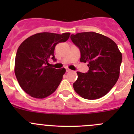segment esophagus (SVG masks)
<instances>
[{
  "instance_id": "esophagus-1",
  "label": "esophagus",
  "mask_w": 134,
  "mask_h": 134,
  "mask_svg": "<svg viewBox=\"0 0 134 134\" xmlns=\"http://www.w3.org/2000/svg\"><path fill=\"white\" fill-rule=\"evenodd\" d=\"M66 71H67V72H71V71H71V69H69L67 68H67H66Z\"/></svg>"
}]
</instances>
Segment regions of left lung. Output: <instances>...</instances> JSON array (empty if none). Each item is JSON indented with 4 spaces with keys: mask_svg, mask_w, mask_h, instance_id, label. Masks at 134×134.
I'll return each instance as SVG.
<instances>
[{
    "mask_svg": "<svg viewBox=\"0 0 134 134\" xmlns=\"http://www.w3.org/2000/svg\"><path fill=\"white\" fill-rule=\"evenodd\" d=\"M72 41L80 51V62L88 63V72H77L73 83L81 97L98 99L106 95L117 82L122 54L117 44L109 37L94 32L72 34Z\"/></svg>",
    "mask_w": 134,
    "mask_h": 134,
    "instance_id": "1",
    "label": "left lung"
}]
</instances>
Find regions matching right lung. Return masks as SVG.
<instances>
[{
    "label": "right lung",
    "instance_id": "add662e5",
    "mask_svg": "<svg viewBox=\"0 0 134 134\" xmlns=\"http://www.w3.org/2000/svg\"><path fill=\"white\" fill-rule=\"evenodd\" d=\"M71 34L50 32L36 34L20 44L15 60V74L21 88L36 98H44L52 94L59 86L65 69L48 67V59L56 60L55 47L65 42Z\"/></svg>",
    "mask_w": 134,
    "mask_h": 134
}]
</instances>
